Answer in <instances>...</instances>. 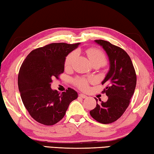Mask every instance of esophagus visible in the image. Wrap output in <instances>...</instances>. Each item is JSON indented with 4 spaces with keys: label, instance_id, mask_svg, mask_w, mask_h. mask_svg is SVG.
Listing matches in <instances>:
<instances>
[{
    "label": "esophagus",
    "instance_id": "1",
    "mask_svg": "<svg viewBox=\"0 0 154 154\" xmlns=\"http://www.w3.org/2000/svg\"><path fill=\"white\" fill-rule=\"evenodd\" d=\"M81 98H87V96L86 95H85V94H79V95Z\"/></svg>",
    "mask_w": 154,
    "mask_h": 154
}]
</instances>
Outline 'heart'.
<instances>
[{"instance_id":"heart-1","label":"heart","mask_w":154,"mask_h":154,"mask_svg":"<svg viewBox=\"0 0 154 154\" xmlns=\"http://www.w3.org/2000/svg\"><path fill=\"white\" fill-rule=\"evenodd\" d=\"M87 55L89 57L91 62L92 64L96 63H100L102 65H104L106 63V58L105 54L100 49L96 48H90L86 50ZM76 56V52L72 51L70 53L66 56L65 60L64 66L66 69H69L72 66V62ZM92 79H85V78H77L75 80V83L77 86L80 88L81 90H85L88 88V83L92 82Z\"/></svg>"}]
</instances>
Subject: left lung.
<instances>
[{"mask_svg": "<svg viewBox=\"0 0 154 154\" xmlns=\"http://www.w3.org/2000/svg\"><path fill=\"white\" fill-rule=\"evenodd\" d=\"M103 47L109 60V71L102 82L106 85L103 92L108 96L106 102L97 103L90 111V116L101 124H111L124 114L134 92L137 75L130 56L121 48L104 40H95Z\"/></svg>", "mask_w": 154, "mask_h": 154, "instance_id": "8db88e82", "label": "left lung"}]
</instances>
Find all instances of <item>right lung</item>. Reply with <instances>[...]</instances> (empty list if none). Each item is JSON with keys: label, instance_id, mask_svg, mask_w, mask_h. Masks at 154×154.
<instances>
[{"label": "right lung", "instance_id": "add662e5", "mask_svg": "<svg viewBox=\"0 0 154 154\" xmlns=\"http://www.w3.org/2000/svg\"><path fill=\"white\" fill-rule=\"evenodd\" d=\"M79 43H54L32 50L23 62L18 74L21 98L30 116L38 123L51 126L64 118L76 91L69 88L62 93L51 88L54 78L63 73L68 54Z\"/></svg>", "mask_w": 154, "mask_h": 154}]
</instances>
